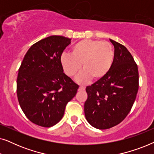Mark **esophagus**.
<instances>
[{"instance_id":"34e87169","label":"esophagus","mask_w":154,"mask_h":154,"mask_svg":"<svg viewBox=\"0 0 154 154\" xmlns=\"http://www.w3.org/2000/svg\"><path fill=\"white\" fill-rule=\"evenodd\" d=\"M85 87H83V86H80L79 88V91H83V90H85Z\"/></svg>"}]
</instances>
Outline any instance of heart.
<instances>
[{
    "label": "heart",
    "instance_id": "heart-1",
    "mask_svg": "<svg viewBox=\"0 0 154 154\" xmlns=\"http://www.w3.org/2000/svg\"><path fill=\"white\" fill-rule=\"evenodd\" d=\"M71 54H63L60 63L69 77H74L84 71L76 81L84 83L92 79L100 81L106 76L112 66L114 52L110 43L98 40L83 39L72 46Z\"/></svg>",
    "mask_w": 154,
    "mask_h": 154
}]
</instances>
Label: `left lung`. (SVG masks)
Listing matches in <instances>:
<instances>
[{"mask_svg":"<svg viewBox=\"0 0 154 154\" xmlns=\"http://www.w3.org/2000/svg\"><path fill=\"white\" fill-rule=\"evenodd\" d=\"M114 59L106 76L86 88L84 112L88 123L97 129H109L127 116L139 88L138 68L125 46L113 40Z\"/></svg>","mask_w":154,"mask_h":154,"instance_id":"left-lung-1","label":"left lung"}]
</instances>
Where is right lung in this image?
Returning a JSON list of instances; mask_svg holds the SVG:
<instances>
[{
    "instance_id": "obj_1",
    "label": "right lung",
    "mask_w": 154,
    "mask_h": 154,
    "mask_svg": "<svg viewBox=\"0 0 154 154\" xmlns=\"http://www.w3.org/2000/svg\"><path fill=\"white\" fill-rule=\"evenodd\" d=\"M70 43V38L61 35L42 39L29 48L19 69V103L28 119L38 125L50 128L60 122L79 89L60 63Z\"/></svg>"
}]
</instances>
